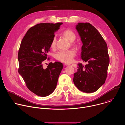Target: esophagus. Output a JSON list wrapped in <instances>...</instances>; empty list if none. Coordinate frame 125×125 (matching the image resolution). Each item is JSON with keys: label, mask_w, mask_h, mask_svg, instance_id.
<instances>
[{"label": "esophagus", "mask_w": 125, "mask_h": 125, "mask_svg": "<svg viewBox=\"0 0 125 125\" xmlns=\"http://www.w3.org/2000/svg\"><path fill=\"white\" fill-rule=\"evenodd\" d=\"M64 65L65 66H68V65H71V66H72L74 67H75L76 66V65L75 64H72V63H70V64H68V63H67V64H65Z\"/></svg>", "instance_id": "34e87169"}]
</instances>
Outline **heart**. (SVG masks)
<instances>
[{
  "instance_id": "obj_1",
  "label": "heart",
  "mask_w": 125,
  "mask_h": 125,
  "mask_svg": "<svg viewBox=\"0 0 125 125\" xmlns=\"http://www.w3.org/2000/svg\"><path fill=\"white\" fill-rule=\"evenodd\" d=\"M62 34L64 37L66 38L69 42H71V45L73 47H76L77 44L75 42H73L76 39V36L75 33L72 30L67 29L64 30ZM56 39L55 37L52 40L50 44V47L52 49H54L56 46ZM76 55V52L73 50H69L67 51H60L55 54V58L63 63H69L72 61L73 58Z\"/></svg>"
}]
</instances>
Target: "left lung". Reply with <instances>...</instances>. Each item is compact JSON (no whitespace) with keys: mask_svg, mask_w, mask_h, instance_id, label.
Here are the masks:
<instances>
[{"mask_svg":"<svg viewBox=\"0 0 125 125\" xmlns=\"http://www.w3.org/2000/svg\"><path fill=\"white\" fill-rule=\"evenodd\" d=\"M76 29L83 43L82 59L87 63L78 64L73 82L82 92H96L105 83L107 76L109 57L107 45L99 32L89 23H79Z\"/></svg>","mask_w":125,"mask_h":125,"instance_id":"obj_1","label":"left lung"}]
</instances>
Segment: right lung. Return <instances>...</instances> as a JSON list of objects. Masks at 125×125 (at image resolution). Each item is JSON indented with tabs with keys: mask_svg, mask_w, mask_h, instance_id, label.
Listing matches in <instances>:
<instances>
[{
	"mask_svg": "<svg viewBox=\"0 0 125 125\" xmlns=\"http://www.w3.org/2000/svg\"><path fill=\"white\" fill-rule=\"evenodd\" d=\"M62 24L35 25L28 30L20 44L18 54V72L29 90L40 96H48L54 92L63 67L59 62L49 63L46 69L42 67L54 32Z\"/></svg>",
	"mask_w": 125,
	"mask_h": 125,
	"instance_id": "obj_1",
	"label": "right lung"
}]
</instances>
